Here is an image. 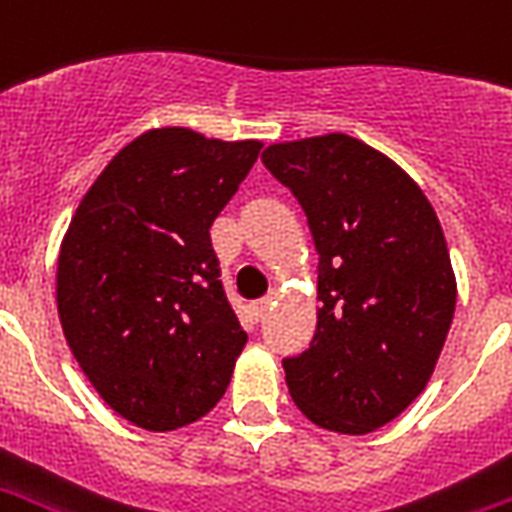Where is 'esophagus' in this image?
I'll return each instance as SVG.
<instances>
[{"label": "esophagus", "instance_id": "obj_1", "mask_svg": "<svg viewBox=\"0 0 512 512\" xmlns=\"http://www.w3.org/2000/svg\"><path fill=\"white\" fill-rule=\"evenodd\" d=\"M274 304H276V295L268 293L266 298H260V301H255V304H252V314H255L257 320H260V317H266L268 309H271Z\"/></svg>", "mask_w": 512, "mask_h": 512}]
</instances>
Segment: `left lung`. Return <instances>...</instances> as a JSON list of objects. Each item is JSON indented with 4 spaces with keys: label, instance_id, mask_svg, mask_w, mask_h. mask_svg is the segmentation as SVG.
<instances>
[{
    "label": "left lung",
    "instance_id": "obj_1",
    "mask_svg": "<svg viewBox=\"0 0 512 512\" xmlns=\"http://www.w3.org/2000/svg\"><path fill=\"white\" fill-rule=\"evenodd\" d=\"M263 165L298 198L320 255L317 331L282 361L287 391L314 426L369 434L418 399L453 323L437 211L391 157L344 132L274 143Z\"/></svg>",
    "mask_w": 512,
    "mask_h": 512
}]
</instances>
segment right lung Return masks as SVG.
Returning <instances> with one entry per match:
<instances>
[{"instance_id": "add662e5", "label": "right lung", "mask_w": 512, "mask_h": 512, "mask_svg": "<svg viewBox=\"0 0 512 512\" xmlns=\"http://www.w3.org/2000/svg\"><path fill=\"white\" fill-rule=\"evenodd\" d=\"M260 149L187 127L143 132L70 219L56 263L64 339L102 401L138 429L189 426L230 385L246 333L208 227Z\"/></svg>"}]
</instances>
